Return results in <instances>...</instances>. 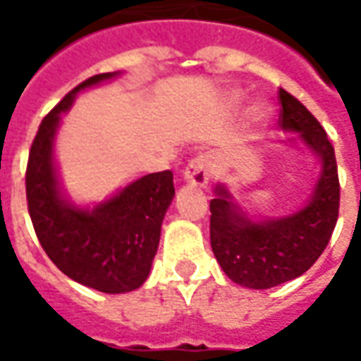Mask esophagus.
<instances>
[{
    "instance_id": "esophagus-1",
    "label": "esophagus",
    "mask_w": 361,
    "mask_h": 361,
    "mask_svg": "<svg viewBox=\"0 0 361 361\" xmlns=\"http://www.w3.org/2000/svg\"><path fill=\"white\" fill-rule=\"evenodd\" d=\"M212 172H214V160H212V157H209V154H199L185 168V180L191 185L204 188L212 178Z\"/></svg>"
}]
</instances>
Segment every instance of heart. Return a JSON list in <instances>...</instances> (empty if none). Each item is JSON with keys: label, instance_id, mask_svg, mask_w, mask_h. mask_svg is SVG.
I'll return each mask as SVG.
<instances>
[{"label": "heart", "instance_id": "heart-1", "mask_svg": "<svg viewBox=\"0 0 361 361\" xmlns=\"http://www.w3.org/2000/svg\"><path fill=\"white\" fill-rule=\"evenodd\" d=\"M253 116L257 119L265 118V108H263V106H255V108H253Z\"/></svg>", "mask_w": 361, "mask_h": 361}]
</instances>
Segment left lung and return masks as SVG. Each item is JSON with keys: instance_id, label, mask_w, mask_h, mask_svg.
Here are the masks:
<instances>
[{"instance_id": "obj_1", "label": "left lung", "mask_w": 361, "mask_h": 361, "mask_svg": "<svg viewBox=\"0 0 361 361\" xmlns=\"http://www.w3.org/2000/svg\"><path fill=\"white\" fill-rule=\"evenodd\" d=\"M282 129L295 131L321 158V176L310 204L286 219L253 222L216 188L211 201V245L214 257L235 284L255 290L298 279L325 251L338 220L341 183L334 149L325 129L298 98L279 90Z\"/></svg>"}]
</instances>
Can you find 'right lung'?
<instances>
[{
    "label": "right lung",
    "mask_w": 361,
    "mask_h": 361,
    "mask_svg": "<svg viewBox=\"0 0 361 361\" xmlns=\"http://www.w3.org/2000/svg\"><path fill=\"white\" fill-rule=\"evenodd\" d=\"M116 73H100L77 85L42 119L28 152L27 204L38 242L69 279L104 294H123L147 280L160 242V226L173 199L170 170L142 176L92 211L75 209L59 195L54 168V137L59 116L79 90Z\"/></svg>",
    "instance_id": "obj_1"
}]
</instances>
